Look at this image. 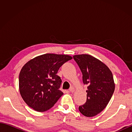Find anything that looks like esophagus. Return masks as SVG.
I'll list each match as a JSON object with an SVG mask.
<instances>
[{"label":"esophagus","mask_w":132,"mask_h":132,"mask_svg":"<svg viewBox=\"0 0 132 132\" xmlns=\"http://www.w3.org/2000/svg\"><path fill=\"white\" fill-rule=\"evenodd\" d=\"M69 91L72 93V92H74L75 91V88L74 87H71L69 88Z\"/></svg>","instance_id":"obj_1"}]
</instances>
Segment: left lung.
Returning a JSON list of instances; mask_svg holds the SVG:
<instances>
[{"instance_id": "left-lung-1", "label": "left lung", "mask_w": 132, "mask_h": 132, "mask_svg": "<svg viewBox=\"0 0 132 132\" xmlns=\"http://www.w3.org/2000/svg\"><path fill=\"white\" fill-rule=\"evenodd\" d=\"M73 58L82 71L83 83L88 86L87 101L79 110L85 116H95L106 107L113 94L112 73L105 64L91 55H75Z\"/></svg>"}]
</instances>
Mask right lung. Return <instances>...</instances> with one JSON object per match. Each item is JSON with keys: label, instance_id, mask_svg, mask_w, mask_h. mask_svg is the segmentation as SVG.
<instances>
[{"label": "right lung", "instance_id": "add662e5", "mask_svg": "<svg viewBox=\"0 0 132 132\" xmlns=\"http://www.w3.org/2000/svg\"><path fill=\"white\" fill-rule=\"evenodd\" d=\"M72 57L66 54H45L29 61L19 74V91L29 107L37 112L51 108L63 93L62 80L57 73Z\"/></svg>", "mask_w": 132, "mask_h": 132}]
</instances>
